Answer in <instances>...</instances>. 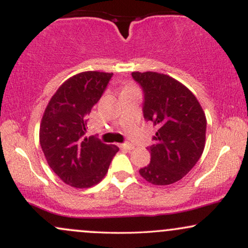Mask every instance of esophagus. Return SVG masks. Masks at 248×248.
Segmentation results:
<instances>
[{"label":"esophagus","mask_w":248,"mask_h":248,"mask_svg":"<svg viewBox=\"0 0 248 248\" xmlns=\"http://www.w3.org/2000/svg\"><path fill=\"white\" fill-rule=\"evenodd\" d=\"M120 148H122V149L124 150H133L135 147L130 143H124V144H120Z\"/></svg>","instance_id":"obj_1"}]
</instances>
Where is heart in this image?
<instances>
[{"mask_svg":"<svg viewBox=\"0 0 248 248\" xmlns=\"http://www.w3.org/2000/svg\"><path fill=\"white\" fill-rule=\"evenodd\" d=\"M133 86H129V85H128V86H126V88H124V90H128V88H132Z\"/></svg>","mask_w":248,"mask_h":248,"instance_id":"heart-1","label":"heart"}]
</instances>
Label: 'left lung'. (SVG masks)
Wrapping results in <instances>:
<instances>
[{"mask_svg":"<svg viewBox=\"0 0 248 248\" xmlns=\"http://www.w3.org/2000/svg\"><path fill=\"white\" fill-rule=\"evenodd\" d=\"M144 93L143 116L157 128L140 175L154 186H169L196 166L205 147L206 118L189 88L157 72H133Z\"/></svg>","mask_w":248,"mask_h":248,"instance_id":"left-lung-1","label":"left lung"}]
</instances>
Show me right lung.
I'll use <instances>...</instances> for the list:
<instances>
[{"label":"right lung","mask_w":248,"mask_h":248,"mask_svg":"<svg viewBox=\"0 0 248 248\" xmlns=\"http://www.w3.org/2000/svg\"><path fill=\"white\" fill-rule=\"evenodd\" d=\"M113 73L87 71L61 85L43 114L39 143L47 164L64 183L85 189L106 176L119 148L86 138L87 115L100 100Z\"/></svg>","instance_id":"add662e5"}]
</instances>
